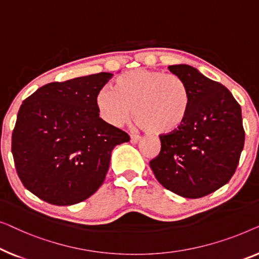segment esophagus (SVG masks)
Wrapping results in <instances>:
<instances>
[{
	"label": "esophagus",
	"mask_w": 259,
	"mask_h": 259,
	"mask_svg": "<svg viewBox=\"0 0 259 259\" xmlns=\"http://www.w3.org/2000/svg\"><path fill=\"white\" fill-rule=\"evenodd\" d=\"M141 140V136L137 134H131V143H137Z\"/></svg>",
	"instance_id": "obj_1"
}]
</instances>
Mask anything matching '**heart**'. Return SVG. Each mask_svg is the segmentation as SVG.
Wrapping results in <instances>:
<instances>
[{"label": "heart", "mask_w": 259, "mask_h": 259, "mask_svg": "<svg viewBox=\"0 0 259 259\" xmlns=\"http://www.w3.org/2000/svg\"><path fill=\"white\" fill-rule=\"evenodd\" d=\"M191 96L176 75L135 69L116 79L115 89L105 85L96 95V107L109 124L119 126L133 114L138 125L155 134H170L187 121Z\"/></svg>", "instance_id": "1"}]
</instances>
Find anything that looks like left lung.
I'll return each mask as SVG.
<instances>
[{
	"label": "left lung",
	"instance_id": "1",
	"mask_svg": "<svg viewBox=\"0 0 259 259\" xmlns=\"http://www.w3.org/2000/svg\"><path fill=\"white\" fill-rule=\"evenodd\" d=\"M169 70L189 88L187 121L174 133L159 135L161 151L150 161L155 177L167 190L185 198H201L227 184L244 147L242 109L221 83L188 64Z\"/></svg>",
	"mask_w": 259,
	"mask_h": 259
}]
</instances>
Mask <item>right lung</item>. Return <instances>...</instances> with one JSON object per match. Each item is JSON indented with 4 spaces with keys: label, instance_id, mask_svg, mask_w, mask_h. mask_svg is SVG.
Segmentation results:
<instances>
[{
    "label": "right lung",
    "instance_id": "add662e5",
    "mask_svg": "<svg viewBox=\"0 0 259 259\" xmlns=\"http://www.w3.org/2000/svg\"><path fill=\"white\" fill-rule=\"evenodd\" d=\"M112 77L100 72L41 87L22 103L12 136L22 184L54 205L85 201L103 184L116 145L129 135L100 117L96 95Z\"/></svg>",
    "mask_w": 259,
    "mask_h": 259
}]
</instances>
